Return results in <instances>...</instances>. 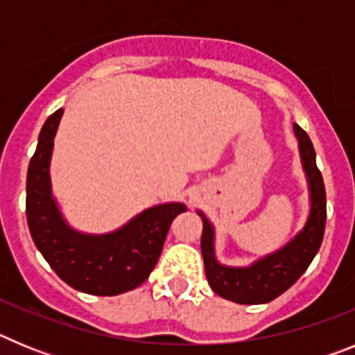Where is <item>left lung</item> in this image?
<instances>
[{"label":"left lung","instance_id":"1","mask_svg":"<svg viewBox=\"0 0 355 355\" xmlns=\"http://www.w3.org/2000/svg\"><path fill=\"white\" fill-rule=\"evenodd\" d=\"M293 133L299 140L300 162L309 190V215L304 227L286 245L256 259L249 266L222 265L215 254V227L205 213L197 211L202 218L200 252L205 259L206 279L222 299L236 304H266L277 299L307 270L322 245L327 216L324 180L316 167L315 147L307 133L299 124H293Z\"/></svg>","mask_w":355,"mask_h":355}]
</instances>
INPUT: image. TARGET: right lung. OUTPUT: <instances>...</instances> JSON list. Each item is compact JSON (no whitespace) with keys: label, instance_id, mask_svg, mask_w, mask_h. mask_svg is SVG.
Masks as SVG:
<instances>
[{"label":"right lung","instance_id":"add662e5","mask_svg":"<svg viewBox=\"0 0 355 355\" xmlns=\"http://www.w3.org/2000/svg\"><path fill=\"white\" fill-rule=\"evenodd\" d=\"M64 115L56 110L44 122L26 175V218L37 249L62 281L83 293H126L149 277L162 254L172 220L183 202L144 209L112 233L89 234L71 227L51 190L53 142Z\"/></svg>","mask_w":355,"mask_h":355}]
</instances>
